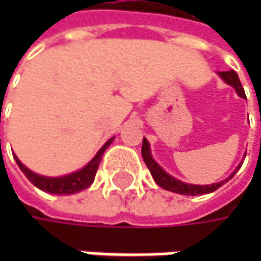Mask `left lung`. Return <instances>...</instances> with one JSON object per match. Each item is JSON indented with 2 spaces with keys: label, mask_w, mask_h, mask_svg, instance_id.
I'll use <instances>...</instances> for the list:
<instances>
[{
  "label": "left lung",
  "mask_w": 261,
  "mask_h": 261,
  "mask_svg": "<svg viewBox=\"0 0 261 261\" xmlns=\"http://www.w3.org/2000/svg\"><path fill=\"white\" fill-rule=\"evenodd\" d=\"M219 75L222 76V80L228 83L229 86H232L237 90V93L240 97H243V98H246V93H244V88L241 86V83H240V78L237 75L236 71H225V72H219ZM142 158H144V161H145L146 167L149 168V171H151V175L154 177V180H155V183L158 186H161L163 189H166V190H170V192H174V193H180V195H186V196H196V195H206V193H212V192H215L216 189H219L221 186L226 183L231 177H234L237 171H238V168H237L236 171L232 173V174L229 175L228 178H226L225 181H219V183H214V185L211 186H196V185H187V183H183V181H180V180H177L174 177H171L170 174H167L166 171L161 168V167L156 164L155 161L152 160V156H151V152H149V144H148V141H146L145 138H144V142H142Z\"/></svg>",
  "instance_id": "left-lung-1"
}]
</instances>
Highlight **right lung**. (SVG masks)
Masks as SVG:
<instances>
[{
	"instance_id": "obj_1",
	"label": "right lung",
	"mask_w": 261,
	"mask_h": 261,
	"mask_svg": "<svg viewBox=\"0 0 261 261\" xmlns=\"http://www.w3.org/2000/svg\"><path fill=\"white\" fill-rule=\"evenodd\" d=\"M112 141H113V138L109 139L105 145L101 146V149L95 154L94 158L84 168H81L80 171H75L72 174L64 175V177H43V175L36 174L33 171H30L27 167L23 166L15 155L14 160L17 166L20 167V170L24 173L25 177L37 189L47 192V193H54V195H72V193H76L80 190H84L87 187H90V185L93 183L98 164L101 161V156L105 154L106 148L112 144Z\"/></svg>"
}]
</instances>
